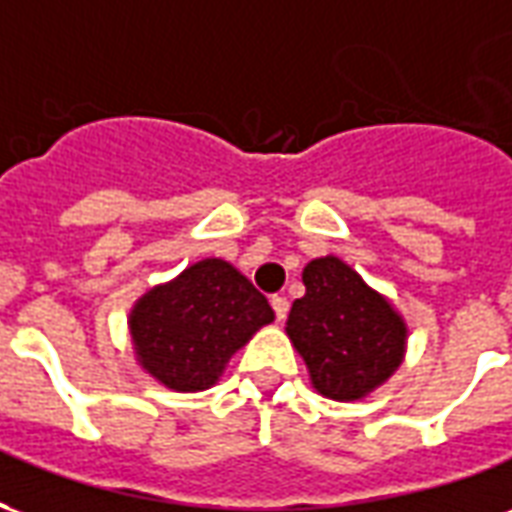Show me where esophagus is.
Returning <instances> with one entry per match:
<instances>
[{"label":"esophagus","mask_w":512,"mask_h":512,"mask_svg":"<svg viewBox=\"0 0 512 512\" xmlns=\"http://www.w3.org/2000/svg\"><path fill=\"white\" fill-rule=\"evenodd\" d=\"M271 307H274V315H277V321H285L288 318V310H290V304L285 296H274L271 299Z\"/></svg>","instance_id":"esophagus-1"}]
</instances>
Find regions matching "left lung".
I'll use <instances>...</instances> for the list:
<instances>
[{
    "label": "left lung",
    "mask_w": 512,
    "mask_h": 512,
    "mask_svg": "<svg viewBox=\"0 0 512 512\" xmlns=\"http://www.w3.org/2000/svg\"><path fill=\"white\" fill-rule=\"evenodd\" d=\"M307 293L293 301L285 334L318 395L354 403L403 365L408 323L392 299L337 255L304 266Z\"/></svg>",
    "instance_id": "left-lung-1"
}]
</instances>
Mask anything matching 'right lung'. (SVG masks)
I'll return each mask as SVG.
<instances>
[{"label": "right lung", "instance_id": "1", "mask_svg": "<svg viewBox=\"0 0 512 512\" xmlns=\"http://www.w3.org/2000/svg\"><path fill=\"white\" fill-rule=\"evenodd\" d=\"M274 310L222 257H205L142 293L128 315L136 365L169 392H202Z\"/></svg>", "mask_w": 512, "mask_h": 512}]
</instances>
